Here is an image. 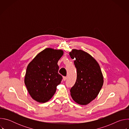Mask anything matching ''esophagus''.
Returning a JSON list of instances; mask_svg holds the SVG:
<instances>
[{"label": "esophagus", "mask_w": 129, "mask_h": 129, "mask_svg": "<svg viewBox=\"0 0 129 129\" xmlns=\"http://www.w3.org/2000/svg\"><path fill=\"white\" fill-rule=\"evenodd\" d=\"M67 80V77H63V80L65 81Z\"/></svg>", "instance_id": "esophagus-1"}]
</instances>
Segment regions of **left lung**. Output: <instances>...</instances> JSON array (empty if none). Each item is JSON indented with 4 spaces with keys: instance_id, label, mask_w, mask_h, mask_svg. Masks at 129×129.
Wrapping results in <instances>:
<instances>
[{
    "instance_id": "1",
    "label": "left lung",
    "mask_w": 129,
    "mask_h": 129,
    "mask_svg": "<svg viewBox=\"0 0 129 129\" xmlns=\"http://www.w3.org/2000/svg\"><path fill=\"white\" fill-rule=\"evenodd\" d=\"M69 55L75 59L77 68L76 82L70 89V95L77 103L85 105L94 100L103 85L104 79L97 61L87 52L72 49Z\"/></svg>"
}]
</instances>
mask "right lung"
Segmentation results:
<instances>
[{
    "mask_svg": "<svg viewBox=\"0 0 129 129\" xmlns=\"http://www.w3.org/2000/svg\"><path fill=\"white\" fill-rule=\"evenodd\" d=\"M63 54L62 50L47 48L28 64L24 83L29 94L37 102L45 103L56 92L62 80L57 63Z\"/></svg>",
    "mask_w": 129,
    "mask_h": 129,
    "instance_id": "right-lung-1",
    "label": "right lung"
}]
</instances>
